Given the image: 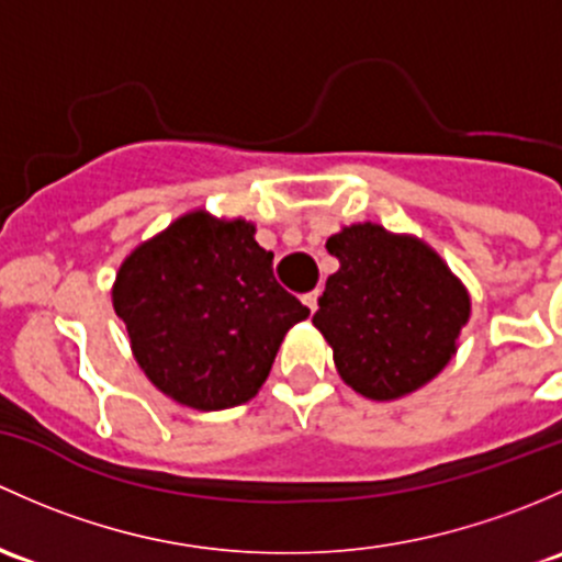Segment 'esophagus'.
Masks as SVG:
<instances>
[{"label":"esophagus","instance_id":"1","mask_svg":"<svg viewBox=\"0 0 562 562\" xmlns=\"http://www.w3.org/2000/svg\"><path fill=\"white\" fill-rule=\"evenodd\" d=\"M303 303H305V308H308V311H316V308H319V292H316V289H314V292H305Z\"/></svg>","mask_w":562,"mask_h":562}]
</instances>
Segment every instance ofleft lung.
<instances>
[{"label": "left lung", "mask_w": 562, "mask_h": 562, "mask_svg": "<svg viewBox=\"0 0 562 562\" xmlns=\"http://www.w3.org/2000/svg\"><path fill=\"white\" fill-rule=\"evenodd\" d=\"M340 268L324 283L316 329L340 379L370 401H395L436 379L471 316L460 279L427 243L379 224L327 240Z\"/></svg>", "instance_id": "1"}]
</instances>
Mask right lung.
I'll list each match as a JSON object with an SVG mask.
<instances>
[{"label":"right lung","instance_id":"1","mask_svg":"<svg viewBox=\"0 0 562 562\" xmlns=\"http://www.w3.org/2000/svg\"><path fill=\"white\" fill-rule=\"evenodd\" d=\"M254 224L194 211L140 243L121 265L113 308L137 366L181 406L248 403L289 327L311 314L276 281Z\"/></svg>","mask_w":562,"mask_h":562}]
</instances>
